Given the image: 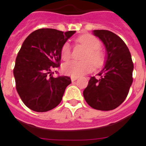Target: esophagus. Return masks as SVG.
I'll return each instance as SVG.
<instances>
[{
  "instance_id": "esophagus-1",
  "label": "esophagus",
  "mask_w": 146,
  "mask_h": 146,
  "mask_svg": "<svg viewBox=\"0 0 146 146\" xmlns=\"http://www.w3.org/2000/svg\"><path fill=\"white\" fill-rule=\"evenodd\" d=\"M77 79H78V77H71V80H72V82H74V81L77 80Z\"/></svg>"
}]
</instances>
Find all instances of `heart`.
<instances>
[{
	"label": "heart",
	"mask_w": 146,
	"mask_h": 146,
	"mask_svg": "<svg viewBox=\"0 0 146 146\" xmlns=\"http://www.w3.org/2000/svg\"><path fill=\"white\" fill-rule=\"evenodd\" d=\"M78 42L88 50L83 59V61L71 60L64 64L62 70L66 74L72 77H80L92 72L95 66H101L104 63V55L98 49L100 47L99 39L91 34L82 35L78 38ZM60 55L63 60H67L71 58L70 44L66 42L60 50Z\"/></svg>",
	"instance_id": "heart-1"
}]
</instances>
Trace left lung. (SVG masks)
Segmentation results:
<instances>
[{
	"label": "left lung",
	"mask_w": 146,
	"mask_h": 146,
	"mask_svg": "<svg viewBox=\"0 0 146 146\" xmlns=\"http://www.w3.org/2000/svg\"><path fill=\"white\" fill-rule=\"evenodd\" d=\"M93 34L106 50L104 66L98 75L91 77L83 91L88 105L99 110H112L122 104L132 83L134 65L128 47L118 36L106 30H94Z\"/></svg>",
	"instance_id": "left-lung-1"
}]
</instances>
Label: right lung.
I'll return each instance as SVG.
<instances>
[{
    "label": "right lung",
    "mask_w": 146,
    "mask_h": 146,
    "mask_svg": "<svg viewBox=\"0 0 146 146\" xmlns=\"http://www.w3.org/2000/svg\"><path fill=\"white\" fill-rule=\"evenodd\" d=\"M75 31H63L42 28L32 32L22 44L15 61L14 76L16 89L23 103L36 112H47L57 107L70 77H55L60 50Z\"/></svg>",
    "instance_id": "obj_1"
}]
</instances>
